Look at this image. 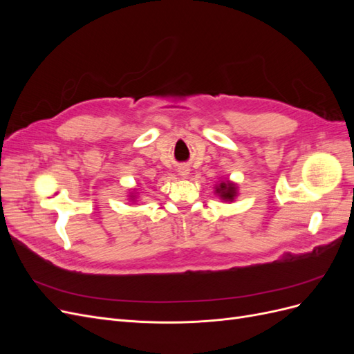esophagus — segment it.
Wrapping results in <instances>:
<instances>
[{
	"mask_svg": "<svg viewBox=\"0 0 354 354\" xmlns=\"http://www.w3.org/2000/svg\"><path fill=\"white\" fill-rule=\"evenodd\" d=\"M189 167L187 165H180L178 167V169H177V173L181 176V177H187V174H189Z\"/></svg>",
	"mask_w": 354,
	"mask_h": 354,
	"instance_id": "1",
	"label": "esophagus"
}]
</instances>
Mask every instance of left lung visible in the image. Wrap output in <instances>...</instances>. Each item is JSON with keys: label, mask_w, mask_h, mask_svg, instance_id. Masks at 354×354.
Here are the masks:
<instances>
[{"label": "left lung", "mask_w": 354, "mask_h": 354, "mask_svg": "<svg viewBox=\"0 0 354 354\" xmlns=\"http://www.w3.org/2000/svg\"><path fill=\"white\" fill-rule=\"evenodd\" d=\"M216 194L226 202H232L238 195V186L232 183V181H221V183L216 187Z\"/></svg>", "instance_id": "obj_1"}]
</instances>
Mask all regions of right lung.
I'll use <instances>...</instances> for the list:
<instances>
[{"label":"right lung","instance_id":"obj_1","mask_svg":"<svg viewBox=\"0 0 354 354\" xmlns=\"http://www.w3.org/2000/svg\"><path fill=\"white\" fill-rule=\"evenodd\" d=\"M130 198H134V196H133V195H131V196H130Z\"/></svg>","mask_w":354,"mask_h":354}]
</instances>
